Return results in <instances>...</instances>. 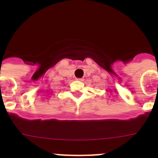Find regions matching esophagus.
<instances>
[{"instance_id":"1","label":"esophagus","mask_w":158,"mask_h":158,"mask_svg":"<svg viewBox=\"0 0 158 158\" xmlns=\"http://www.w3.org/2000/svg\"><path fill=\"white\" fill-rule=\"evenodd\" d=\"M77 80L79 81H83V78H77Z\"/></svg>"}]
</instances>
